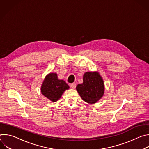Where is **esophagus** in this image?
I'll use <instances>...</instances> for the list:
<instances>
[{
    "instance_id": "34e87169",
    "label": "esophagus",
    "mask_w": 149,
    "mask_h": 149,
    "mask_svg": "<svg viewBox=\"0 0 149 149\" xmlns=\"http://www.w3.org/2000/svg\"><path fill=\"white\" fill-rule=\"evenodd\" d=\"M70 86L73 89H75L76 88V86H77V84L75 83H72L70 84Z\"/></svg>"
}]
</instances>
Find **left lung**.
Listing matches in <instances>:
<instances>
[{
  "label": "left lung",
  "instance_id": "8db88e82",
  "mask_svg": "<svg viewBox=\"0 0 149 149\" xmlns=\"http://www.w3.org/2000/svg\"><path fill=\"white\" fill-rule=\"evenodd\" d=\"M76 89L84 101L94 104L104 94L103 80L98 72H87L84 74L83 82L78 84Z\"/></svg>",
  "mask_w": 149,
  "mask_h": 149
}]
</instances>
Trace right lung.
Here are the masks:
<instances>
[{"label": "right lung", "instance_id": "right-lung-1", "mask_svg": "<svg viewBox=\"0 0 149 149\" xmlns=\"http://www.w3.org/2000/svg\"><path fill=\"white\" fill-rule=\"evenodd\" d=\"M69 88L68 85L64 81L58 79L56 74L50 73L45 77L42 85L41 93L51 101L55 102Z\"/></svg>", "mask_w": 149, "mask_h": 149}]
</instances>
